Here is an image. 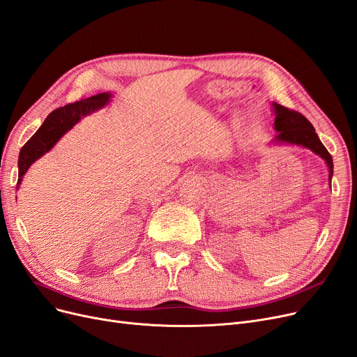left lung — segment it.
I'll use <instances>...</instances> for the list:
<instances>
[{
	"mask_svg": "<svg viewBox=\"0 0 357 357\" xmlns=\"http://www.w3.org/2000/svg\"><path fill=\"white\" fill-rule=\"evenodd\" d=\"M275 121H274V128L278 132L275 137V142L280 143H289V144H298L303 146L309 150L317 153L328 165V172H330V182L333 176V158L325 149V146L321 143L319 137L315 132V128L312 123L309 122L302 114L298 111L289 109L278 103H273Z\"/></svg>",
	"mask_w": 357,
	"mask_h": 357,
	"instance_id": "obj_1",
	"label": "left lung"
}]
</instances>
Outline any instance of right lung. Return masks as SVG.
Listing matches in <instances>:
<instances>
[{
	"label": "right lung",
	"mask_w": 357,
	"mask_h": 357,
	"mask_svg": "<svg viewBox=\"0 0 357 357\" xmlns=\"http://www.w3.org/2000/svg\"><path fill=\"white\" fill-rule=\"evenodd\" d=\"M109 98V93H99L96 96L61 106L46 116L40 128L30 137V140L20 150L17 185L22 183L23 175L27 172L30 165L42 158L46 151H50L59 138L71 130L83 116L103 107Z\"/></svg>",
	"instance_id": "obj_1"
}]
</instances>
